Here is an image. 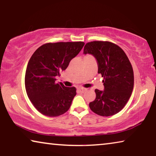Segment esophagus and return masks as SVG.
I'll use <instances>...</instances> for the list:
<instances>
[{
  "label": "esophagus",
  "instance_id": "esophagus-1",
  "mask_svg": "<svg viewBox=\"0 0 156 156\" xmlns=\"http://www.w3.org/2000/svg\"><path fill=\"white\" fill-rule=\"evenodd\" d=\"M77 89H78V91L80 92V93H84V91H87V89L83 88V87H78Z\"/></svg>",
  "mask_w": 156,
  "mask_h": 156
}]
</instances>
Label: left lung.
I'll return each instance as SVG.
<instances>
[{
	"mask_svg": "<svg viewBox=\"0 0 156 156\" xmlns=\"http://www.w3.org/2000/svg\"><path fill=\"white\" fill-rule=\"evenodd\" d=\"M83 54L96 59L98 73L104 78V90H95L96 99L89 107L101 116L116 114L125 106L133 89V68L128 57L120 47L108 41L87 43Z\"/></svg>",
	"mask_w": 156,
	"mask_h": 156,
	"instance_id": "obj_1",
	"label": "left lung"
}]
</instances>
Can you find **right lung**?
I'll use <instances>...</instances> for the list:
<instances>
[{"label":"right lung","instance_id":"1","mask_svg":"<svg viewBox=\"0 0 156 156\" xmlns=\"http://www.w3.org/2000/svg\"><path fill=\"white\" fill-rule=\"evenodd\" d=\"M84 44L83 42L47 43L31 56L25 72V89L31 103L42 114L56 117L69 109L76 89L56 83V78Z\"/></svg>","mask_w":156,"mask_h":156}]
</instances>
